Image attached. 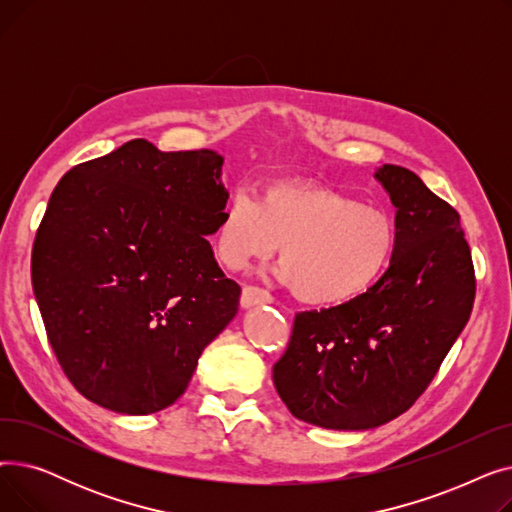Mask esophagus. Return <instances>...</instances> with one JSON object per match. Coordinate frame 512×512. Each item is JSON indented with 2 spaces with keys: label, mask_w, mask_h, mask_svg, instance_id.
<instances>
[{
  "label": "esophagus",
  "mask_w": 512,
  "mask_h": 512,
  "mask_svg": "<svg viewBox=\"0 0 512 512\" xmlns=\"http://www.w3.org/2000/svg\"><path fill=\"white\" fill-rule=\"evenodd\" d=\"M274 299L270 292H265L257 286H245L240 294V307L242 309H251V307H259V305H270Z\"/></svg>",
  "instance_id": "34e87169"
}]
</instances>
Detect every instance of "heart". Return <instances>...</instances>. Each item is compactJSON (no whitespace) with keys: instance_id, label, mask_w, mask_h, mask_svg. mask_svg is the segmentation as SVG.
<instances>
[{"instance_id":"obj_1","label":"heart","mask_w":512,"mask_h":512,"mask_svg":"<svg viewBox=\"0 0 512 512\" xmlns=\"http://www.w3.org/2000/svg\"><path fill=\"white\" fill-rule=\"evenodd\" d=\"M280 245L276 278L313 307L346 305L378 284L398 247L390 215L336 188L274 182L259 201L234 193L213 228V251L232 272L270 257Z\"/></svg>"}]
</instances>
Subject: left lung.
Segmentation results:
<instances>
[{
  "instance_id": "8db88e82",
  "label": "left lung",
  "mask_w": 512,
  "mask_h": 512,
  "mask_svg": "<svg viewBox=\"0 0 512 512\" xmlns=\"http://www.w3.org/2000/svg\"><path fill=\"white\" fill-rule=\"evenodd\" d=\"M396 209L398 247L363 297L294 317L274 365L288 411L311 425L357 432L405 413L467 326L475 274L461 218L400 166L375 170Z\"/></svg>"
}]
</instances>
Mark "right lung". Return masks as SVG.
I'll use <instances>...</instances> for the list:
<instances>
[{
	"mask_svg": "<svg viewBox=\"0 0 512 512\" xmlns=\"http://www.w3.org/2000/svg\"><path fill=\"white\" fill-rule=\"evenodd\" d=\"M224 157L137 139L74 166L33 245V290L74 388L122 415L178 400L238 313L205 236L228 201Z\"/></svg>",
	"mask_w": 512,
	"mask_h": 512,
	"instance_id": "right-lung-1",
	"label": "right lung"
}]
</instances>
